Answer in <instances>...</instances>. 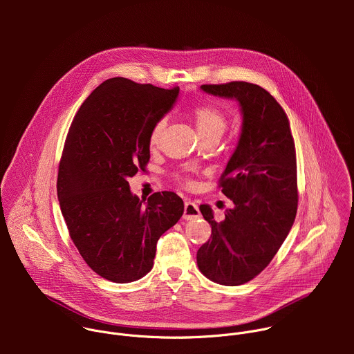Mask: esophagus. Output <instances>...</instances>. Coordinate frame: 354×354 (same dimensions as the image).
<instances>
[{"instance_id": "1", "label": "esophagus", "mask_w": 354, "mask_h": 354, "mask_svg": "<svg viewBox=\"0 0 354 354\" xmlns=\"http://www.w3.org/2000/svg\"><path fill=\"white\" fill-rule=\"evenodd\" d=\"M200 210L198 206L193 201H186L185 203V210H183V218L185 220H196L200 218Z\"/></svg>"}]
</instances>
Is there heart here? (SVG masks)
<instances>
[{"label": "heart", "instance_id": "heart-1", "mask_svg": "<svg viewBox=\"0 0 354 354\" xmlns=\"http://www.w3.org/2000/svg\"><path fill=\"white\" fill-rule=\"evenodd\" d=\"M192 116L196 123V129L198 136H207V134H223L227 129V118L225 115L213 105H198L192 111ZM167 126V118H161L156 122V124L151 129L149 133V144L157 145L161 134Z\"/></svg>", "mask_w": 354, "mask_h": 354}]
</instances>
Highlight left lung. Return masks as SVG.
Wrapping results in <instances>:
<instances>
[{"instance_id":"left-lung-1","label":"left lung","mask_w":354,"mask_h":354,"mask_svg":"<svg viewBox=\"0 0 354 354\" xmlns=\"http://www.w3.org/2000/svg\"><path fill=\"white\" fill-rule=\"evenodd\" d=\"M200 88L235 99L242 129L220 178L234 207L216 221L209 205L200 206L212 225V239L200 246L196 259L212 281L239 286L270 263L292 227L298 203L295 147L286 112L262 86L232 81Z\"/></svg>"}]
</instances>
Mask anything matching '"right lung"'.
<instances>
[{
  "mask_svg": "<svg viewBox=\"0 0 354 354\" xmlns=\"http://www.w3.org/2000/svg\"><path fill=\"white\" fill-rule=\"evenodd\" d=\"M178 93V86L106 80L68 130L57 178L62 214L86 265L113 283L136 281L153 269L160 236L183 214L176 193L158 192L145 201L127 182L145 171L151 129Z\"/></svg>",
  "mask_w": 354,
  "mask_h": 354,
  "instance_id": "add662e5",
  "label": "right lung"
}]
</instances>
